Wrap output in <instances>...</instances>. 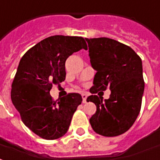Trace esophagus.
I'll return each instance as SVG.
<instances>
[{
	"label": "esophagus",
	"instance_id": "1",
	"mask_svg": "<svg viewBox=\"0 0 160 160\" xmlns=\"http://www.w3.org/2000/svg\"><path fill=\"white\" fill-rule=\"evenodd\" d=\"M81 97H82V99H83V100H82V102H83L84 103H85V102H86L87 94H86V93H82V94H81Z\"/></svg>",
	"mask_w": 160,
	"mask_h": 160
}]
</instances>
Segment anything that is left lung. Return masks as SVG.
<instances>
[{
	"instance_id": "obj_1",
	"label": "left lung",
	"mask_w": 160,
	"mask_h": 160,
	"mask_svg": "<svg viewBox=\"0 0 160 160\" xmlns=\"http://www.w3.org/2000/svg\"><path fill=\"white\" fill-rule=\"evenodd\" d=\"M91 63L97 73L91 93L106 91L108 99L89 96L86 101L97 106L90 123L96 133L116 137L125 133L136 121L142 106L144 80L142 59L125 44L107 37L86 38Z\"/></svg>"
}]
</instances>
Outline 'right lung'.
I'll return each instance as SVG.
<instances>
[{
	"label": "right lung",
	"mask_w": 160,
	"mask_h": 160,
	"mask_svg": "<svg viewBox=\"0 0 160 160\" xmlns=\"http://www.w3.org/2000/svg\"><path fill=\"white\" fill-rule=\"evenodd\" d=\"M87 50L83 37L53 35L44 39L20 60L11 90V99L23 124L43 139L54 140L68 131L81 103L79 93H68L54 101L53 85L65 80V62L78 51Z\"/></svg>",
	"instance_id": "right-lung-1"
}]
</instances>
